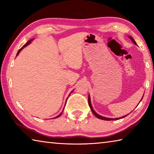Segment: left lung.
I'll use <instances>...</instances> for the list:
<instances>
[{
	"label": "left lung",
	"mask_w": 154,
	"mask_h": 154,
	"mask_svg": "<svg viewBox=\"0 0 154 154\" xmlns=\"http://www.w3.org/2000/svg\"><path fill=\"white\" fill-rule=\"evenodd\" d=\"M128 38H130V40L132 41V42L134 44V45H137V43L135 42V41L133 39V38H132V36H128ZM143 96H144V95H143ZM143 97H142V98H141V100H140V101L142 100ZM140 102H139V103H140ZM88 104H89V106H90V109H91V111H92V112L93 113V114L94 115V116L96 117V118H98V119H103V120H106V121L117 120V119H122V118H125V117H126V116H128V114L125 115V116H122V117H121V118H105V117H103V116H100V115L98 114V113H96V112L94 110V109H93L92 106V104H91V100H90V94H89V96H88ZM139 104H138V105H139Z\"/></svg>",
	"instance_id": "1"
}]
</instances>
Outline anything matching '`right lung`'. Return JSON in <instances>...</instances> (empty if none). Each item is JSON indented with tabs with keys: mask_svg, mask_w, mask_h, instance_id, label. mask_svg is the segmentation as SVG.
<instances>
[{
	"mask_svg": "<svg viewBox=\"0 0 154 154\" xmlns=\"http://www.w3.org/2000/svg\"><path fill=\"white\" fill-rule=\"evenodd\" d=\"M34 39V38H32V39H31V40H30V41H28V42L26 43L25 44V45H23V47H22V48H21L20 49H19V50H18V51H17V55H16V56H18V54H20V52L21 51H22V49H24V48H26V47L27 45H29V44L30 43H31V42H32V41ZM72 91H73V90H72ZM72 92H71V93H70V94H71L72 92ZM69 94V95H70ZM63 111H64V109H63V110H62V113H60L59 115H58V116H57L56 117H55V118H59V117L60 116H61V115H62V112H63Z\"/></svg>",
	"mask_w": 154,
	"mask_h": 154,
	"instance_id": "right-lung-1",
	"label": "right lung"
}]
</instances>
